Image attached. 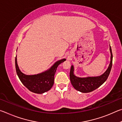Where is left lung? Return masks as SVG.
<instances>
[{
    "mask_svg": "<svg viewBox=\"0 0 122 122\" xmlns=\"http://www.w3.org/2000/svg\"><path fill=\"white\" fill-rule=\"evenodd\" d=\"M109 49L111 54L110 63L106 71L100 76L78 77L74 74V67L73 65H71L70 71V80L72 86L76 90L83 93L90 92L100 87L106 81L110 74L112 65V54L110 45Z\"/></svg>",
    "mask_w": 122,
    "mask_h": 122,
    "instance_id": "obj_1",
    "label": "left lung"
}]
</instances>
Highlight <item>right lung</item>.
Returning <instances> with one entry per match:
<instances>
[{
    "instance_id": "1",
    "label": "right lung",
    "mask_w": 122,
    "mask_h": 122,
    "mask_svg": "<svg viewBox=\"0 0 122 122\" xmlns=\"http://www.w3.org/2000/svg\"><path fill=\"white\" fill-rule=\"evenodd\" d=\"M66 60V59L59 60L49 69L42 73L34 75H26L20 70L16 56L15 63L16 74L20 81L29 90L34 93L44 94L50 90L53 86L57 68L60 64Z\"/></svg>"
}]
</instances>
